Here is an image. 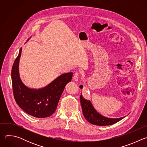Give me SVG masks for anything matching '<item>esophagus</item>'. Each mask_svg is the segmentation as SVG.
I'll use <instances>...</instances> for the list:
<instances>
[{"instance_id":"1","label":"esophagus","mask_w":147,"mask_h":147,"mask_svg":"<svg viewBox=\"0 0 147 147\" xmlns=\"http://www.w3.org/2000/svg\"><path fill=\"white\" fill-rule=\"evenodd\" d=\"M73 79L75 81H78L79 80V74L78 73H75L74 74Z\"/></svg>"}]
</instances>
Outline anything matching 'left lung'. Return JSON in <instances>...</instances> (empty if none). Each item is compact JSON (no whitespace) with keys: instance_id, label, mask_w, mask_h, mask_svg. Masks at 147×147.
<instances>
[{"instance_id":"1","label":"left lung","mask_w":147,"mask_h":147,"mask_svg":"<svg viewBox=\"0 0 147 147\" xmlns=\"http://www.w3.org/2000/svg\"><path fill=\"white\" fill-rule=\"evenodd\" d=\"M82 87V85L80 86V88L81 89ZM80 102L84 116L88 122L92 124L100 125V126L111 125L118 122L124 117L109 118L103 116L96 111L90 100L83 98L81 93L80 95Z\"/></svg>"}]
</instances>
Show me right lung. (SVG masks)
<instances>
[{
	"mask_svg": "<svg viewBox=\"0 0 147 147\" xmlns=\"http://www.w3.org/2000/svg\"><path fill=\"white\" fill-rule=\"evenodd\" d=\"M21 48L11 70V81L14 97L19 107L30 115L38 118L51 116L56 110L60 98L66 85L71 81L72 72L63 74L44 88H30L20 78L19 61Z\"/></svg>",
	"mask_w": 147,
	"mask_h": 147,
	"instance_id": "obj_1",
	"label": "right lung"
}]
</instances>
